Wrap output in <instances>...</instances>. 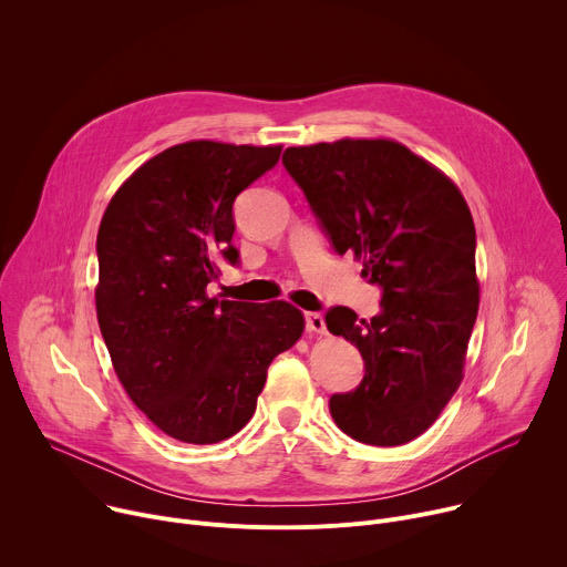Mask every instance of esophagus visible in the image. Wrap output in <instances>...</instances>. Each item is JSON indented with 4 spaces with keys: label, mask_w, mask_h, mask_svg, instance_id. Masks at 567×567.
<instances>
[{
    "label": "esophagus",
    "mask_w": 567,
    "mask_h": 567,
    "mask_svg": "<svg viewBox=\"0 0 567 567\" xmlns=\"http://www.w3.org/2000/svg\"><path fill=\"white\" fill-rule=\"evenodd\" d=\"M305 330L309 334H326L328 328H326V318H322L320 313L316 311H307L305 313Z\"/></svg>",
    "instance_id": "34e87169"
}]
</instances>
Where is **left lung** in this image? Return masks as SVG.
I'll use <instances>...</instances> for the list:
<instances>
[{
  "mask_svg": "<svg viewBox=\"0 0 567 567\" xmlns=\"http://www.w3.org/2000/svg\"><path fill=\"white\" fill-rule=\"evenodd\" d=\"M282 164L339 256L363 260L381 289L370 320L350 307L328 330L359 348L365 374L332 394L337 426L357 442L399 446L422 435L455 394L475 326V226L457 186L388 138L287 147Z\"/></svg>",
  "mask_w": 567,
  "mask_h": 567,
  "instance_id": "obj_1",
  "label": "left lung"
}]
</instances>
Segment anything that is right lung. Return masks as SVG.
Returning <instances> with one entry per match:
<instances>
[{"mask_svg": "<svg viewBox=\"0 0 567 567\" xmlns=\"http://www.w3.org/2000/svg\"><path fill=\"white\" fill-rule=\"evenodd\" d=\"M282 145L188 141L152 156L112 197L96 239V313L118 381L166 435L215 444L256 413L271 361L305 330L285 300L208 298L230 245L233 202Z\"/></svg>", "mask_w": 567, "mask_h": 567, "instance_id": "right-lung-1", "label": "right lung"}]
</instances>
